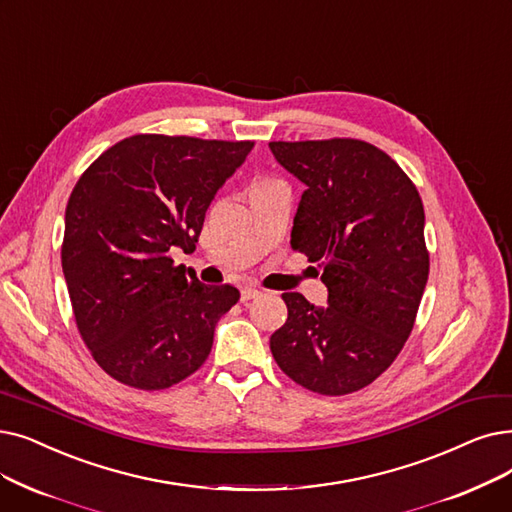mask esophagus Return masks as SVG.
Returning a JSON list of instances; mask_svg holds the SVG:
<instances>
[{"mask_svg": "<svg viewBox=\"0 0 512 512\" xmlns=\"http://www.w3.org/2000/svg\"><path fill=\"white\" fill-rule=\"evenodd\" d=\"M257 297H261V291H257V288H253V286H244L242 288V293H240V301L242 303H247V301L257 299Z\"/></svg>", "mask_w": 512, "mask_h": 512, "instance_id": "obj_1", "label": "esophagus"}]
</instances>
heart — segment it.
Segmentation results:
<instances>
[{"mask_svg": "<svg viewBox=\"0 0 512 512\" xmlns=\"http://www.w3.org/2000/svg\"><path fill=\"white\" fill-rule=\"evenodd\" d=\"M278 184H280V182L272 180V177L259 175V177H255V180L251 182V192H253V190H263V188H270V186H278Z\"/></svg>", "mask_w": 512, "mask_h": 512, "instance_id": "obj_1", "label": "heart"}]
</instances>
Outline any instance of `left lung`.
<instances>
[{"label": "left lung", "mask_w": 512, "mask_h": 512, "mask_svg": "<svg viewBox=\"0 0 512 512\" xmlns=\"http://www.w3.org/2000/svg\"><path fill=\"white\" fill-rule=\"evenodd\" d=\"M307 186L291 247L320 261L328 307L284 293L270 349L280 370L322 395L370 385L402 351L429 278L420 194L387 152L353 138L270 142Z\"/></svg>", "instance_id": "8db88e82"}]
</instances>
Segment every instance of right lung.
I'll return each instance as SVG.
<instances>
[{"label": "right lung", "instance_id": "add662e5", "mask_svg": "<svg viewBox=\"0 0 512 512\" xmlns=\"http://www.w3.org/2000/svg\"><path fill=\"white\" fill-rule=\"evenodd\" d=\"M255 142L138 133L83 171L64 213L62 272L79 335L115 381L167 389L205 364L217 320L240 299L198 282L192 253L215 192Z\"/></svg>", "mask_w": 512, "mask_h": 512}]
</instances>
